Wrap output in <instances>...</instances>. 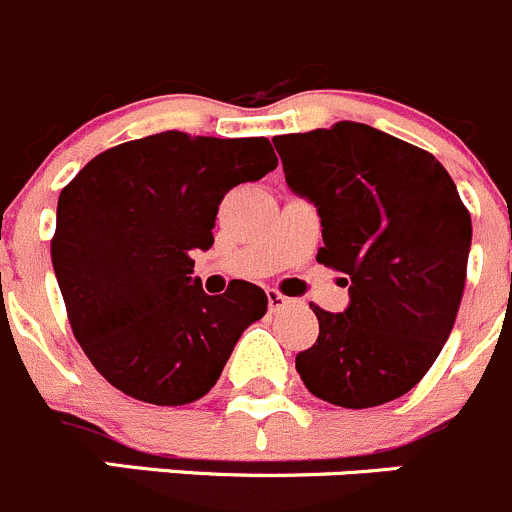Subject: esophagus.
<instances>
[{
    "mask_svg": "<svg viewBox=\"0 0 512 512\" xmlns=\"http://www.w3.org/2000/svg\"><path fill=\"white\" fill-rule=\"evenodd\" d=\"M266 299H269V309H271V312H276V309L287 307V304H289V299L284 297V294L276 292V289H269V292H266Z\"/></svg>",
    "mask_w": 512,
    "mask_h": 512,
    "instance_id": "1",
    "label": "esophagus"
}]
</instances>
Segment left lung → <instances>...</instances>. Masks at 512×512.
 I'll return each instance as SVG.
<instances>
[{
	"label": "left lung",
	"instance_id": "obj_1",
	"mask_svg": "<svg viewBox=\"0 0 512 512\" xmlns=\"http://www.w3.org/2000/svg\"><path fill=\"white\" fill-rule=\"evenodd\" d=\"M274 147L287 185L320 215L317 261L348 276V307L312 309L320 335L297 355L304 386L345 409L409 393L462 302L472 220L457 185L434 154L355 121Z\"/></svg>",
	"mask_w": 512,
	"mask_h": 512
}]
</instances>
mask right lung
Listing matches in <instances>:
<instances>
[{
	"mask_svg": "<svg viewBox=\"0 0 512 512\" xmlns=\"http://www.w3.org/2000/svg\"><path fill=\"white\" fill-rule=\"evenodd\" d=\"M276 170L269 139L162 131L93 157L58 198L53 269L75 340L121 393L182 406L218 383L264 289L192 279L225 192Z\"/></svg>",
	"mask_w": 512,
	"mask_h": 512,
	"instance_id": "obj_1",
	"label": "right lung"
}]
</instances>
